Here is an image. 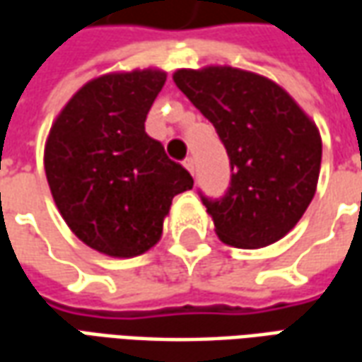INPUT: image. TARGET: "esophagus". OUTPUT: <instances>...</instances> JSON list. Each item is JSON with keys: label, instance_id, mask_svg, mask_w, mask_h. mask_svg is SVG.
Segmentation results:
<instances>
[{"label": "esophagus", "instance_id": "34e87169", "mask_svg": "<svg viewBox=\"0 0 362 362\" xmlns=\"http://www.w3.org/2000/svg\"><path fill=\"white\" fill-rule=\"evenodd\" d=\"M184 166H186V168H188L192 174L196 173V163H194V158H192V157L184 158Z\"/></svg>", "mask_w": 362, "mask_h": 362}]
</instances>
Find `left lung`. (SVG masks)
<instances>
[{
    "mask_svg": "<svg viewBox=\"0 0 362 362\" xmlns=\"http://www.w3.org/2000/svg\"><path fill=\"white\" fill-rule=\"evenodd\" d=\"M176 87L215 126L230 160L221 197L199 192L223 243L264 248L287 235L318 184L322 139L279 85L235 67L178 69Z\"/></svg>",
    "mask_w": 362,
    "mask_h": 362,
    "instance_id": "left-lung-1",
    "label": "left lung"
}]
</instances>
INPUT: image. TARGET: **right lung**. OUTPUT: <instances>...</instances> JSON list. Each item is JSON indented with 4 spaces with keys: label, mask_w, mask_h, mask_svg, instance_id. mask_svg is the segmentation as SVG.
Here are the masks:
<instances>
[{
    "label": "right lung",
    "mask_w": 362,
    "mask_h": 362,
    "mask_svg": "<svg viewBox=\"0 0 362 362\" xmlns=\"http://www.w3.org/2000/svg\"><path fill=\"white\" fill-rule=\"evenodd\" d=\"M165 81L157 69L93 79L66 104L46 141V178L67 227L114 258L155 246L173 197L194 186L145 132Z\"/></svg>",
    "instance_id": "right-lung-1"
}]
</instances>
